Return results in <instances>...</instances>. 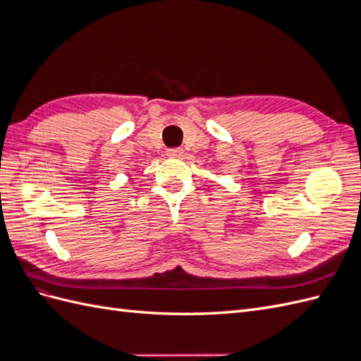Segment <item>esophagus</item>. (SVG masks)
<instances>
[{
	"label": "esophagus",
	"instance_id": "1",
	"mask_svg": "<svg viewBox=\"0 0 361 361\" xmlns=\"http://www.w3.org/2000/svg\"><path fill=\"white\" fill-rule=\"evenodd\" d=\"M167 155L170 158H180V157H183V150L180 147H173V149L167 150Z\"/></svg>",
	"mask_w": 361,
	"mask_h": 361
}]
</instances>
